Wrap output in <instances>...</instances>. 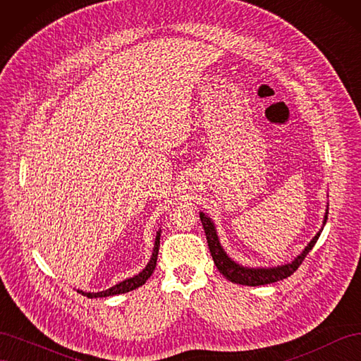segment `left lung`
<instances>
[{"label":"left lung","mask_w":361,"mask_h":361,"mask_svg":"<svg viewBox=\"0 0 361 361\" xmlns=\"http://www.w3.org/2000/svg\"><path fill=\"white\" fill-rule=\"evenodd\" d=\"M326 214L329 212H325L324 224L326 223V218H329L326 216ZM200 220H202V224L204 228L207 245H209V251L212 255L214 264L216 265L218 271H220L221 274L227 280H231L232 283H236V285H245V286L269 285V283H276L279 280L288 279L289 276H292L293 272L300 268L302 260L305 259V256L309 255V251L313 248V245L316 244V241H318V238L321 235V232L316 235L309 243V245L304 248L302 253L297 259H295L292 264L276 267V268H245L243 265H238L236 262H233L224 253V250L220 245V241H218V236H216L215 227H214V223L211 221V218H207L203 212H200Z\"/></svg>","instance_id":"8db88e82"}]
</instances>
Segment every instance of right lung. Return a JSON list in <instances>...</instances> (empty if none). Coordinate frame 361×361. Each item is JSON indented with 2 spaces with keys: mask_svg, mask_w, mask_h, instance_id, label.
I'll use <instances>...</instances> for the list:
<instances>
[{
  "mask_svg": "<svg viewBox=\"0 0 361 361\" xmlns=\"http://www.w3.org/2000/svg\"><path fill=\"white\" fill-rule=\"evenodd\" d=\"M159 236H161V232L157 233V239H155V248H154V253H152V259L147 264V267L140 272V274L130 277L122 283H118V285L106 289V290H102V292H96V293H92V292H84V290H78L80 293H82L84 297L87 298H102V297H111V295H118V293H126L129 290H134L140 286H143L145 283L147 281V279L152 276V272L155 271L157 268V260H158V251H159Z\"/></svg>",
  "mask_w": 361,
  "mask_h": 361,
  "instance_id": "obj_1",
  "label": "right lung"
}]
</instances>
